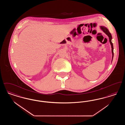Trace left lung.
<instances>
[{"instance_id": "obj_1", "label": "left lung", "mask_w": 125, "mask_h": 125, "mask_svg": "<svg viewBox=\"0 0 125 125\" xmlns=\"http://www.w3.org/2000/svg\"><path fill=\"white\" fill-rule=\"evenodd\" d=\"M100 28L101 30H102L106 35H107V36H108V37H109V42H110V44H111V47H112V55H113V56H112V62L113 60V55H114V54H113V42H112V36L111 34L110 33L109 31L107 29L106 27L100 26Z\"/></svg>"}]
</instances>
